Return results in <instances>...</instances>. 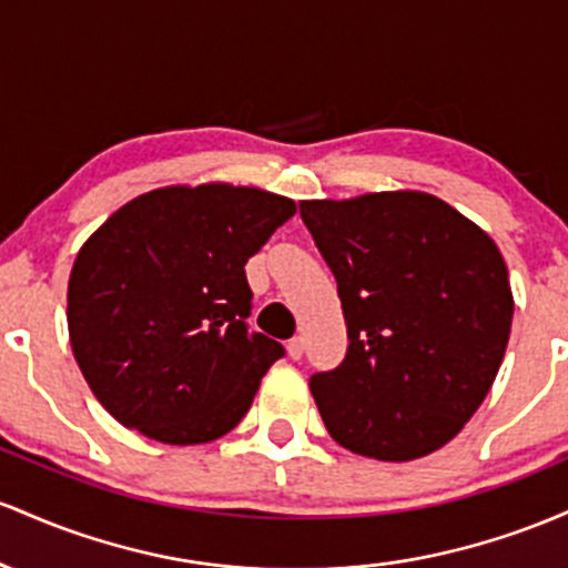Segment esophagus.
Instances as JSON below:
<instances>
[{
  "mask_svg": "<svg viewBox=\"0 0 568 568\" xmlns=\"http://www.w3.org/2000/svg\"><path fill=\"white\" fill-rule=\"evenodd\" d=\"M286 354H290L292 359H303V354H305V341H303L301 335H295L290 343H286Z\"/></svg>",
  "mask_w": 568,
  "mask_h": 568,
  "instance_id": "34e87169",
  "label": "esophagus"
}]
</instances>
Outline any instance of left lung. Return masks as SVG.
<instances>
[{"label":"left lung","mask_w":568,"mask_h":568,"mask_svg":"<svg viewBox=\"0 0 568 568\" xmlns=\"http://www.w3.org/2000/svg\"><path fill=\"white\" fill-rule=\"evenodd\" d=\"M335 273L346 359L311 375L329 437L352 454L413 462L450 443L494 386L513 327L494 239L418 190L301 201Z\"/></svg>","instance_id":"left-lung-1"}]
</instances>
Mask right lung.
<instances>
[{
	"label": "right lung",
	"instance_id": "right-lung-1",
	"mask_svg": "<svg viewBox=\"0 0 568 568\" xmlns=\"http://www.w3.org/2000/svg\"><path fill=\"white\" fill-rule=\"evenodd\" d=\"M295 201L225 182L171 184L120 206L82 244L69 343L104 410L165 445L227 435L282 343L250 333L244 265Z\"/></svg>",
	"mask_w": 568,
	"mask_h": 568
}]
</instances>
